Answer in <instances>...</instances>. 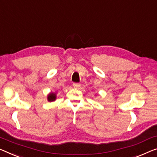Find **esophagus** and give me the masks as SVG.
I'll return each mask as SVG.
<instances>
[{"label":"esophagus","instance_id":"34e87169","mask_svg":"<svg viewBox=\"0 0 157 157\" xmlns=\"http://www.w3.org/2000/svg\"><path fill=\"white\" fill-rule=\"evenodd\" d=\"M73 86H74L75 88L78 89V88L79 87V86H80V84H79V83H74L73 84Z\"/></svg>","mask_w":157,"mask_h":157}]
</instances>
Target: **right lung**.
Masks as SVG:
<instances>
[{"instance_id":"obj_1","label":"right lung","mask_w":157,"mask_h":157,"mask_svg":"<svg viewBox=\"0 0 157 157\" xmlns=\"http://www.w3.org/2000/svg\"><path fill=\"white\" fill-rule=\"evenodd\" d=\"M47 99H48V101H54L56 99V93L51 92V93L49 94L48 95Z\"/></svg>"}]
</instances>
